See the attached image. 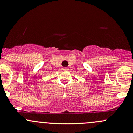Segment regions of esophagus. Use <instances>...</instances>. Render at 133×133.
Returning a JSON list of instances; mask_svg holds the SVG:
<instances>
[{
	"label": "esophagus",
	"mask_w": 133,
	"mask_h": 133,
	"mask_svg": "<svg viewBox=\"0 0 133 133\" xmlns=\"http://www.w3.org/2000/svg\"><path fill=\"white\" fill-rule=\"evenodd\" d=\"M62 69H63V71H68V68H64Z\"/></svg>",
	"instance_id": "esophagus-1"
}]
</instances>
